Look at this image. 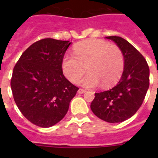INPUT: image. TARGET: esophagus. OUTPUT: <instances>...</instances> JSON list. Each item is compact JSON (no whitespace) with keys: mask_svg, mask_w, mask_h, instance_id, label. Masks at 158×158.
I'll return each mask as SVG.
<instances>
[{"mask_svg":"<svg viewBox=\"0 0 158 158\" xmlns=\"http://www.w3.org/2000/svg\"><path fill=\"white\" fill-rule=\"evenodd\" d=\"M85 90H84V89H79V90H78V94H84V93H85Z\"/></svg>","mask_w":158,"mask_h":158,"instance_id":"obj_1","label":"esophagus"}]
</instances>
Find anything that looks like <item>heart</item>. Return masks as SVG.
Segmentation results:
<instances>
[{"label":"heart","instance_id":"heart-1","mask_svg":"<svg viewBox=\"0 0 158 158\" xmlns=\"http://www.w3.org/2000/svg\"><path fill=\"white\" fill-rule=\"evenodd\" d=\"M74 54L65 55L61 61L63 74L73 84L81 80L85 88H95L100 83L102 88L113 86L119 81L125 68V57L118 46L99 39L79 43L74 48Z\"/></svg>","mask_w":158,"mask_h":158}]
</instances>
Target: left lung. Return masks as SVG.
I'll return each mask as SVG.
<instances>
[{
    "label": "left lung",
    "instance_id": "obj_1",
    "mask_svg": "<svg viewBox=\"0 0 158 158\" xmlns=\"http://www.w3.org/2000/svg\"><path fill=\"white\" fill-rule=\"evenodd\" d=\"M106 38L115 42L121 49L125 68L115 86L95 94L90 107L101 120L119 123L133 116L142 105L149 87V67L144 57L128 41L117 36Z\"/></svg>",
    "mask_w": 158,
    "mask_h": 158
}]
</instances>
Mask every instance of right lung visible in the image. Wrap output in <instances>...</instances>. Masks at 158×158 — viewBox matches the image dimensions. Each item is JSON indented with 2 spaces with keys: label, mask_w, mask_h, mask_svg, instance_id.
<instances>
[{
  "label": "right lung",
  "mask_w": 158,
  "mask_h": 158,
  "mask_svg": "<svg viewBox=\"0 0 158 158\" xmlns=\"http://www.w3.org/2000/svg\"><path fill=\"white\" fill-rule=\"evenodd\" d=\"M70 43L53 38L38 41L14 67L10 86L15 102L23 116L38 126L48 128L60 121L79 90L61 68Z\"/></svg>",
  "instance_id": "right-lung-1"
}]
</instances>
